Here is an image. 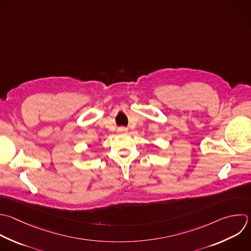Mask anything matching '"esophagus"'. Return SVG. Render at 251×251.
<instances>
[{
	"mask_svg": "<svg viewBox=\"0 0 251 251\" xmlns=\"http://www.w3.org/2000/svg\"><path fill=\"white\" fill-rule=\"evenodd\" d=\"M118 131H119V132H126V131H127V128H126V127H119V128H118Z\"/></svg>",
	"mask_w": 251,
	"mask_h": 251,
	"instance_id": "esophagus-1",
	"label": "esophagus"
}]
</instances>
